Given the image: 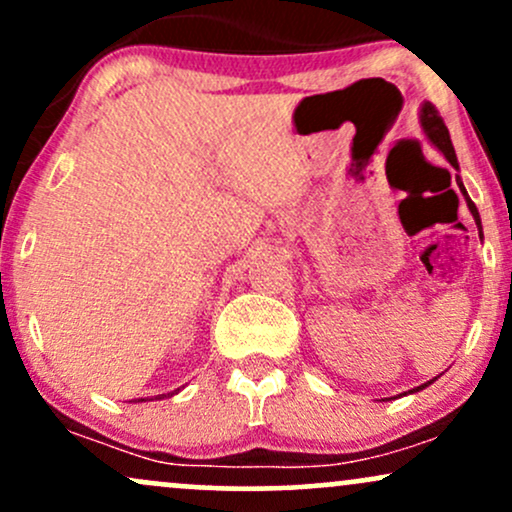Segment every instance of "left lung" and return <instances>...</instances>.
<instances>
[{
	"mask_svg": "<svg viewBox=\"0 0 512 512\" xmlns=\"http://www.w3.org/2000/svg\"><path fill=\"white\" fill-rule=\"evenodd\" d=\"M421 125H424L426 134H428V139H431V142L436 144L440 151H443L445 158H448V161L452 163V166L457 168V158H455V149H452V142H450L448 127H445L443 117L438 115L436 105H433V103H426V105H424V110H421ZM460 190L464 192L462 182H460ZM464 197H467V192H464ZM467 207H469V211H472V216H474V221H477V226L481 228L479 211H477V207H474V202H472V199H469V197H467ZM426 385H431V383H426ZM426 385H421L419 390H424Z\"/></svg>",
	"mask_w": 512,
	"mask_h": 512,
	"instance_id": "obj_1",
	"label": "left lung"
}]
</instances>
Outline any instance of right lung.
Wrapping results in <instances>:
<instances>
[{
	"mask_svg": "<svg viewBox=\"0 0 512 512\" xmlns=\"http://www.w3.org/2000/svg\"><path fill=\"white\" fill-rule=\"evenodd\" d=\"M170 395H173V392H170ZM158 399H163V395H161V397H158Z\"/></svg>",
	"mask_w": 512,
	"mask_h": 512,
	"instance_id": "right-lung-1",
	"label": "right lung"
}]
</instances>
